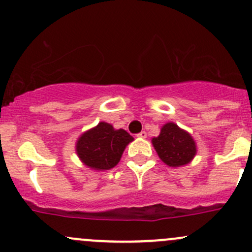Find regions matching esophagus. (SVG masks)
Listing matches in <instances>:
<instances>
[{
	"mask_svg": "<svg viewBox=\"0 0 252 252\" xmlns=\"http://www.w3.org/2000/svg\"><path fill=\"white\" fill-rule=\"evenodd\" d=\"M137 137H140V138H146V137H147V132H146V131H141V132H138V134H137Z\"/></svg>",
	"mask_w": 252,
	"mask_h": 252,
	"instance_id": "34e87169",
	"label": "esophagus"
}]
</instances>
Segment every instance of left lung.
Wrapping results in <instances>:
<instances>
[{
	"instance_id": "obj_1",
	"label": "left lung",
	"mask_w": 252,
	"mask_h": 252,
	"mask_svg": "<svg viewBox=\"0 0 252 252\" xmlns=\"http://www.w3.org/2000/svg\"><path fill=\"white\" fill-rule=\"evenodd\" d=\"M153 146L161 160L169 167L189 163L196 153L194 140L174 123L164 124L160 135L153 138Z\"/></svg>"
}]
</instances>
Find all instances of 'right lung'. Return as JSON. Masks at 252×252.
<instances>
[{"instance_id": "obj_1", "label": "right lung", "mask_w": 252, "mask_h": 252, "mask_svg": "<svg viewBox=\"0 0 252 252\" xmlns=\"http://www.w3.org/2000/svg\"><path fill=\"white\" fill-rule=\"evenodd\" d=\"M134 140L126 130H115L111 124L100 122L84 132L77 142V154L85 166L106 170L120 162L126 146Z\"/></svg>"}]
</instances>
